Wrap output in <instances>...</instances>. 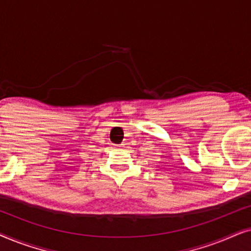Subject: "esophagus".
I'll use <instances>...</instances> for the list:
<instances>
[{"label": "esophagus", "mask_w": 251, "mask_h": 251, "mask_svg": "<svg viewBox=\"0 0 251 251\" xmlns=\"http://www.w3.org/2000/svg\"><path fill=\"white\" fill-rule=\"evenodd\" d=\"M126 144H120V145H118V147H120V149H122V147H125Z\"/></svg>", "instance_id": "1"}]
</instances>
